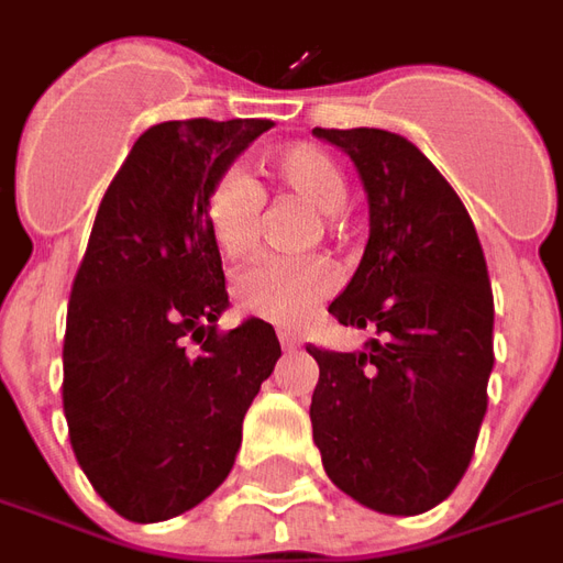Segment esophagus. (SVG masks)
<instances>
[{
  "mask_svg": "<svg viewBox=\"0 0 563 563\" xmlns=\"http://www.w3.org/2000/svg\"><path fill=\"white\" fill-rule=\"evenodd\" d=\"M277 338H280L283 350H298V346H301V338H298V334H295V331H289V329L277 331Z\"/></svg>",
  "mask_w": 563,
  "mask_h": 563,
  "instance_id": "1",
  "label": "esophagus"
}]
</instances>
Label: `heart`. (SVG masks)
Listing matches in <instances>:
<instances>
[{
    "mask_svg": "<svg viewBox=\"0 0 563 563\" xmlns=\"http://www.w3.org/2000/svg\"><path fill=\"white\" fill-rule=\"evenodd\" d=\"M277 184L334 220L346 205V177L338 159L317 144H292L262 162ZM262 189L246 174L222 172L205 198V222L225 258L246 256L258 234ZM338 289V271L325 258H265L234 280V301L246 317L298 325Z\"/></svg>",
    "mask_w": 563,
    "mask_h": 563,
    "instance_id": "b5f03b06",
    "label": "heart"
}]
</instances>
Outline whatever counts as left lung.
<instances>
[{
	"instance_id": "obj_1",
	"label": "left lung",
	"mask_w": 563,
	"mask_h": 563,
	"mask_svg": "<svg viewBox=\"0 0 563 563\" xmlns=\"http://www.w3.org/2000/svg\"><path fill=\"white\" fill-rule=\"evenodd\" d=\"M365 184L371 238L329 313L371 329L362 353L307 346L322 467L341 492L419 516L473 459L495 365V298L467 208L422 150L386 129H313Z\"/></svg>"
}]
</instances>
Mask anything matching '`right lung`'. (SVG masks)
<instances>
[{
    "instance_id": "1",
    "label": "right lung",
    "mask_w": 563,
    "mask_h": 563,
    "mask_svg": "<svg viewBox=\"0 0 563 563\" xmlns=\"http://www.w3.org/2000/svg\"><path fill=\"white\" fill-rule=\"evenodd\" d=\"M271 126H150L92 222L68 298L63 410L87 479L129 521L174 519L220 488L280 358L265 319L217 331L229 292L205 222L210 184Z\"/></svg>"
}]
</instances>
